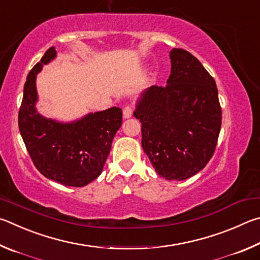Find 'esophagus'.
<instances>
[{
  "label": "esophagus",
  "mask_w": 260,
  "mask_h": 260,
  "mask_svg": "<svg viewBox=\"0 0 260 260\" xmlns=\"http://www.w3.org/2000/svg\"><path fill=\"white\" fill-rule=\"evenodd\" d=\"M133 113H134V107L131 106V105H126V106L123 108V117H124V118L131 117Z\"/></svg>",
  "instance_id": "1"
}]
</instances>
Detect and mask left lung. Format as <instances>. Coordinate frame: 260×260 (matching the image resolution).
Wrapping results in <instances>:
<instances>
[{
	"instance_id": "1",
	"label": "left lung",
	"mask_w": 260,
	"mask_h": 260,
	"mask_svg": "<svg viewBox=\"0 0 260 260\" xmlns=\"http://www.w3.org/2000/svg\"><path fill=\"white\" fill-rule=\"evenodd\" d=\"M171 74L165 86L152 85L134 115L142 122V146L155 171L184 180L210 161L221 126V107L213 77L183 49L170 52Z\"/></svg>"
}]
</instances>
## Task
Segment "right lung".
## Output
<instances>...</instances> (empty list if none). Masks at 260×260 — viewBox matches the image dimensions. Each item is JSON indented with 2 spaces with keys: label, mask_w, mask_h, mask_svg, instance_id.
<instances>
[{
  "label": "right lung",
  "mask_w": 260,
  "mask_h": 260,
  "mask_svg": "<svg viewBox=\"0 0 260 260\" xmlns=\"http://www.w3.org/2000/svg\"><path fill=\"white\" fill-rule=\"evenodd\" d=\"M56 57L53 47L28 73L18 125L29 156L41 174L57 183L82 187L102 174L112 142L122 124V109L91 113L73 123H59L36 112V74Z\"/></svg>",
  "instance_id": "obj_1"
}]
</instances>
